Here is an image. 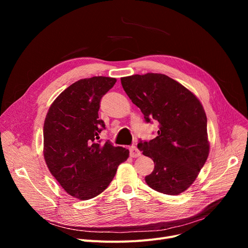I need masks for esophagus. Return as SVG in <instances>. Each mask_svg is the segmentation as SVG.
Wrapping results in <instances>:
<instances>
[{
	"label": "esophagus",
	"instance_id": "1",
	"mask_svg": "<svg viewBox=\"0 0 248 248\" xmlns=\"http://www.w3.org/2000/svg\"><path fill=\"white\" fill-rule=\"evenodd\" d=\"M129 155H131V157L133 158H138L141 155V153L136 146H133L131 147V149H129Z\"/></svg>",
	"mask_w": 248,
	"mask_h": 248
}]
</instances>
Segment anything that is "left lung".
Instances as JSON below:
<instances>
[{
    "instance_id": "1",
    "label": "left lung",
    "mask_w": 248,
    "mask_h": 248,
    "mask_svg": "<svg viewBox=\"0 0 248 248\" xmlns=\"http://www.w3.org/2000/svg\"><path fill=\"white\" fill-rule=\"evenodd\" d=\"M121 81L146 123H159L157 137L138 144L155 163L154 171L145 178L147 184L160 193L179 195L194 183L209 155L207 117L201 102L165 74H136Z\"/></svg>"
}]
</instances>
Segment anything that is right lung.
<instances>
[{"instance_id":"add662e5","label":"right lung","mask_w":248,"mask_h":248,"mask_svg":"<svg viewBox=\"0 0 248 248\" xmlns=\"http://www.w3.org/2000/svg\"><path fill=\"white\" fill-rule=\"evenodd\" d=\"M111 77L80 79L51 104L44 122V159L50 173L72 197L88 200L106 190L128 150L101 144L106 128L98 119L101 97L115 84Z\"/></svg>"}]
</instances>
